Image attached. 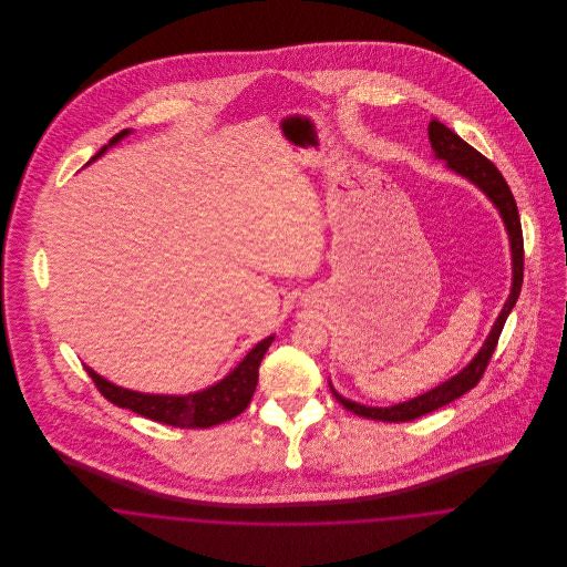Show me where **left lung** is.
Wrapping results in <instances>:
<instances>
[{
    "label": "left lung",
    "instance_id": "left-lung-1",
    "mask_svg": "<svg viewBox=\"0 0 567 567\" xmlns=\"http://www.w3.org/2000/svg\"><path fill=\"white\" fill-rule=\"evenodd\" d=\"M427 135H430V144L436 153L439 159H445L447 167H452L454 172L467 176L470 181H474L486 196L495 203V207L499 209L508 238H511V250H513V288L508 295V301L502 308V315L497 317V321L493 324L488 338H486L481 353L474 358V362L463 369L458 375H454L450 382L432 389L425 395H419L404 404L391 405V408H367V405L353 404L344 398H340L333 389V398L347 408L349 412L364 416V419H373V421H391V423H400V421H412L419 419L436 408L458 400L461 395H465L467 391H472L485 375L486 367L491 362V355L497 347L499 333L504 329V323L519 297L522 290V281H524V236H522V223H519V212L513 198V192L508 187V183L504 181L502 172L486 159L485 155H481L474 146H470L465 140H461L452 128H447L445 124H441L439 120H432L427 124Z\"/></svg>",
    "mask_w": 567,
    "mask_h": 567
}]
</instances>
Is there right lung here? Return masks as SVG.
I'll use <instances>...</instances> for the list:
<instances>
[{"mask_svg": "<svg viewBox=\"0 0 567 567\" xmlns=\"http://www.w3.org/2000/svg\"><path fill=\"white\" fill-rule=\"evenodd\" d=\"M126 133L128 131H122L120 135H115L111 140V144L122 140ZM104 151H106V146L95 157H100ZM270 342H272V336H268L266 340L255 344V349H250V353L244 358L240 367L231 375H227L220 384H216L203 393L185 395V398L144 395V393L126 391V389H120V386L106 382L104 378L93 373L89 367H84V369H86L89 378L93 380L95 389L111 404L128 408L146 419H153L157 423L172 425V427H212V425H218V423H225V421L238 416L246 410V405L250 404V398L255 393L257 378H259V364H261V358H264L266 349L270 347Z\"/></svg>", "mask_w": 567, "mask_h": 567, "instance_id": "right-lung-1", "label": "right lung"}]
</instances>
